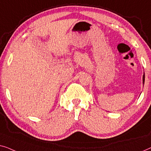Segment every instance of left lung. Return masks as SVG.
<instances>
[{
  "label": "left lung",
  "instance_id": "1",
  "mask_svg": "<svg viewBox=\"0 0 151 151\" xmlns=\"http://www.w3.org/2000/svg\"><path fill=\"white\" fill-rule=\"evenodd\" d=\"M144 81H145V74L144 73V75H143V77H142V83H143V85L144 84Z\"/></svg>",
  "mask_w": 151,
  "mask_h": 151
}]
</instances>
